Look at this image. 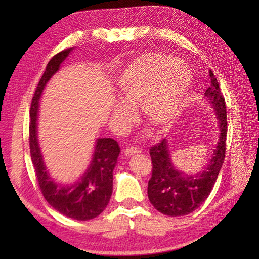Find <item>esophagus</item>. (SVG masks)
Segmentation results:
<instances>
[{
    "label": "esophagus",
    "instance_id": "1",
    "mask_svg": "<svg viewBox=\"0 0 259 259\" xmlns=\"http://www.w3.org/2000/svg\"><path fill=\"white\" fill-rule=\"evenodd\" d=\"M140 152H141V150L137 147H129V148H126V149H124V155L125 156L138 155V153H140Z\"/></svg>",
    "mask_w": 259,
    "mask_h": 259
}]
</instances>
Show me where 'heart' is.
<instances>
[{"label":"heart","mask_w":259,"mask_h":259,"mask_svg":"<svg viewBox=\"0 0 259 259\" xmlns=\"http://www.w3.org/2000/svg\"><path fill=\"white\" fill-rule=\"evenodd\" d=\"M191 82L192 72L183 60L159 52L136 58L118 79L123 102L113 104V117L123 126L129 125L135 115L128 107L140 104L148 122L157 129L166 128L179 114Z\"/></svg>","instance_id":"obj_1"}]
</instances>
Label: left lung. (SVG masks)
<instances>
[{
    "label": "left lung",
    "mask_w": 259,
    "mask_h": 259,
    "mask_svg": "<svg viewBox=\"0 0 259 259\" xmlns=\"http://www.w3.org/2000/svg\"><path fill=\"white\" fill-rule=\"evenodd\" d=\"M209 76L210 87L205 95L217 111L221 135L209 166L201 174L185 176L174 168L166 139L149 149L152 174L148 183V198L159 212L167 216H186L200 207L210 195L224 163L227 137L226 102L211 70Z\"/></svg>",
    "instance_id": "1"
}]
</instances>
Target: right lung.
Instances as JSON below:
<instances>
[{"mask_svg":"<svg viewBox=\"0 0 259 259\" xmlns=\"http://www.w3.org/2000/svg\"><path fill=\"white\" fill-rule=\"evenodd\" d=\"M72 48L57 53L50 61L32 98L29 126L30 152L38 187L43 197L57 211L76 221H90L99 216L108 206L112 194L113 169L120 153L118 142L112 138H99L92 161L87 172L74 185H58L49 177L37 144L36 119L38 100L47 82L57 72Z\"/></svg>","mask_w":259,"mask_h":259,"instance_id":"1","label":"right lung"}]
</instances>
